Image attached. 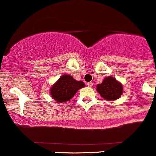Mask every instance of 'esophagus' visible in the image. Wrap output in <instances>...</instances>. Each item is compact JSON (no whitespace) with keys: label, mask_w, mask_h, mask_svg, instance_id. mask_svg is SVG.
<instances>
[{"label":"esophagus","mask_w":156,"mask_h":156,"mask_svg":"<svg viewBox=\"0 0 156 156\" xmlns=\"http://www.w3.org/2000/svg\"><path fill=\"white\" fill-rule=\"evenodd\" d=\"M87 86H89V87H92L93 83H91V82H90V83H87Z\"/></svg>","instance_id":"obj_1"}]
</instances>
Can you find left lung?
<instances>
[{
    "instance_id": "obj_1",
    "label": "left lung",
    "mask_w": 156,
    "mask_h": 156,
    "mask_svg": "<svg viewBox=\"0 0 156 156\" xmlns=\"http://www.w3.org/2000/svg\"><path fill=\"white\" fill-rule=\"evenodd\" d=\"M97 91L105 100L115 101L122 94L123 87L113 76H107L104 79L102 83L98 85Z\"/></svg>"
}]
</instances>
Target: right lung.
<instances>
[{"mask_svg":"<svg viewBox=\"0 0 156 156\" xmlns=\"http://www.w3.org/2000/svg\"><path fill=\"white\" fill-rule=\"evenodd\" d=\"M84 86L83 82L76 81L70 75L64 74L52 86L50 95L57 102L63 103L70 101L78 90Z\"/></svg>","mask_w":156,"mask_h":156,"instance_id":"obj_1","label":"right lung"}]
</instances>
